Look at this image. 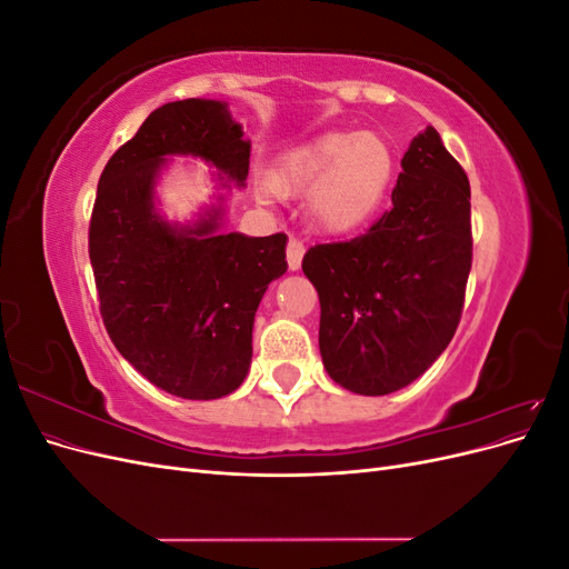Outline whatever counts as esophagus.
I'll return each mask as SVG.
<instances>
[{
  "label": "esophagus",
  "instance_id": "1",
  "mask_svg": "<svg viewBox=\"0 0 569 569\" xmlns=\"http://www.w3.org/2000/svg\"><path fill=\"white\" fill-rule=\"evenodd\" d=\"M303 253H306V247H303L301 239L289 237L287 239V266H289V270H299L301 268Z\"/></svg>",
  "mask_w": 569,
  "mask_h": 569
}]
</instances>
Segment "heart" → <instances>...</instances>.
<instances>
[{
  "mask_svg": "<svg viewBox=\"0 0 569 569\" xmlns=\"http://www.w3.org/2000/svg\"><path fill=\"white\" fill-rule=\"evenodd\" d=\"M393 153L375 134L330 132L291 151L272 178L274 192H311V218L322 232L343 234L368 222L385 201Z\"/></svg>",
  "mask_w": 569,
  "mask_h": 569,
  "instance_id": "heart-1",
  "label": "heart"
}]
</instances>
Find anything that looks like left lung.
Segmentation results:
<instances>
[{
  "instance_id": "obj_1",
  "label": "left lung",
  "mask_w": 569,
  "mask_h": 569,
  "mask_svg": "<svg viewBox=\"0 0 569 569\" xmlns=\"http://www.w3.org/2000/svg\"><path fill=\"white\" fill-rule=\"evenodd\" d=\"M401 168L382 218L301 263L320 299L322 363L363 396L410 385L449 347L472 268L470 180L432 126Z\"/></svg>"
}]
</instances>
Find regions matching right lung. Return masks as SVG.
Returning <instances> with one entry per match:
<instances>
[{
	"label": "right lung",
	"mask_w": 569,
	"mask_h": 569,
	"mask_svg": "<svg viewBox=\"0 0 569 569\" xmlns=\"http://www.w3.org/2000/svg\"><path fill=\"white\" fill-rule=\"evenodd\" d=\"M242 134L220 101H170L116 149L97 187L90 263L101 320L137 372L182 399H220L244 382L253 316L287 270V234H216L218 213L178 232L153 213V178L166 153H192L244 184Z\"/></svg>",
	"instance_id": "1"
}]
</instances>
